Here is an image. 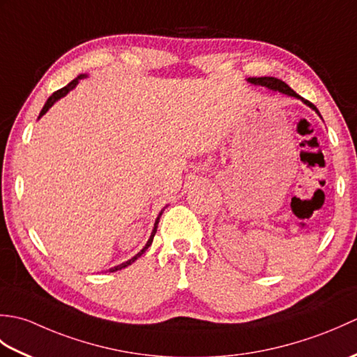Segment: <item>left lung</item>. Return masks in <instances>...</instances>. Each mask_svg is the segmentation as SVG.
Listing matches in <instances>:
<instances>
[{
    "mask_svg": "<svg viewBox=\"0 0 357 357\" xmlns=\"http://www.w3.org/2000/svg\"><path fill=\"white\" fill-rule=\"evenodd\" d=\"M248 81L252 82V84H259V86H264V87H267V89H270V90H278V92H280V93H285V95H288V96H294V98H298V100H301V101H304L308 107H312L317 115L321 116V113H319V110L316 109V105L314 104H312L310 101H307V100H304V98L302 96H299L298 93L294 92V90L291 89V87H288L284 81H280V79H278V78H273V77H262V78H248Z\"/></svg>",
    "mask_w": 357,
    "mask_h": 357,
    "instance_id": "1",
    "label": "left lung"
}]
</instances>
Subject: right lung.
<instances>
[{"label":"right lung","instance_id":"obj_1","mask_svg":"<svg viewBox=\"0 0 357 357\" xmlns=\"http://www.w3.org/2000/svg\"><path fill=\"white\" fill-rule=\"evenodd\" d=\"M82 78H86V75H79V77H77V78H75L73 81H70L69 82V84H67L66 87H63V89H59V90H56V92L55 93H53L50 98H49V100H47V102H45L44 104V107H43V110H41V113H40V118L44 115V113L45 112H47L50 107H52V105L53 104H55V101H58L59 100V98H63L64 95H67V93H69L70 92V90L75 87V86H77L78 84V81L79 79H82ZM161 215H162V211H161V213H159V216H158V219H156V222H155V227H153V231H151V236H150V239L147 241V244H146V247H144L142 250H141V252L138 253V255H136L135 257H132V259H128L127 262H123V264H119V265H116V267H113V268H110V271H116V270H121V268H126V267H128V265H130V264H133L136 259H138V257L144 253V252H146V250L150 247V244H151V242H153V236H155V233H156V229H158V222H159V218H161Z\"/></svg>","mask_w":357,"mask_h":357}]
</instances>
